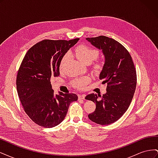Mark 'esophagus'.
Segmentation results:
<instances>
[{"mask_svg":"<svg viewBox=\"0 0 158 158\" xmlns=\"http://www.w3.org/2000/svg\"><path fill=\"white\" fill-rule=\"evenodd\" d=\"M85 97V94H81V95H78V98L81 99H84Z\"/></svg>","mask_w":158,"mask_h":158,"instance_id":"obj_1","label":"esophagus"}]
</instances>
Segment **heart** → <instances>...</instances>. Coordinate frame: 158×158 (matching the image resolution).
I'll return each mask as SVG.
<instances>
[{
  "mask_svg": "<svg viewBox=\"0 0 158 158\" xmlns=\"http://www.w3.org/2000/svg\"><path fill=\"white\" fill-rule=\"evenodd\" d=\"M75 51L76 55L77 56V58L84 64L88 63V62L92 63V62L95 59H96L97 56H98V51L97 50H95L92 48V47L85 45H82L78 47L76 49ZM69 53H66L63 57V59H62L60 63V70L63 69L66 61L67 60L68 58L69 57ZM88 82L89 79L87 77H84L82 78L75 80L74 81V85L76 88L82 89L85 87V85L88 83Z\"/></svg>",
  "mask_w": 158,
  "mask_h": 158,
  "instance_id": "1",
  "label": "heart"
}]
</instances>
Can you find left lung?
Wrapping results in <instances>:
<instances>
[{"label":"left lung","mask_w":158,"mask_h":158,"mask_svg":"<svg viewBox=\"0 0 158 158\" xmlns=\"http://www.w3.org/2000/svg\"><path fill=\"white\" fill-rule=\"evenodd\" d=\"M85 40L102 51L105 62L99 79L107 84L102 98L96 94L85 98L96 105L88 117L99 125H109L120 118L130 106L136 86V72L130 53L118 41L103 35Z\"/></svg>","instance_id":"1"}]
</instances>
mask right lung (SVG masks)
Here are the masks:
<instances>
[{
	"label": "right lung",
	"mask_w": 158,
	"mask_h": 158,
	"mask_svg": "<svg viewBox=\"0 0 158 158\" xmlns=\"http://www.w3.org/2000/svg\"><path fill=\"white\" fill-rule=\"evenodd\" d=\"M78 40H44L28 50L22 60L16 78L18 94L25 112L38 125H59L70 103L78 100L75 94H55L50 80L59 76L62 59Z\"/></svg>",
	"instance_id": "1"
}]
</instances>
